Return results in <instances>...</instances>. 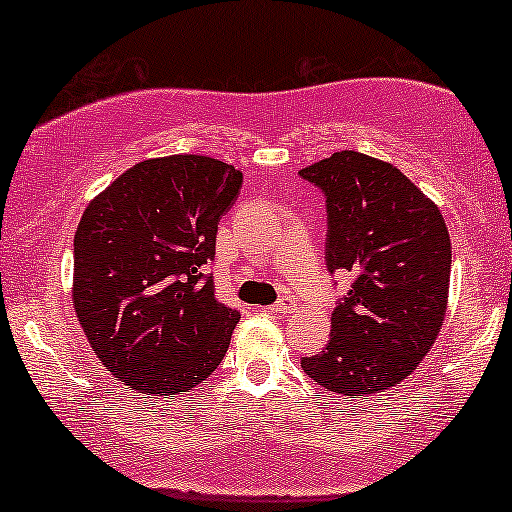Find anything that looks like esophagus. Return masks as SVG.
Masks as SVG:
<instances>
[{
	"mask_svg": "<svg viewBox=\"0 0 512 512\" xmlns=\"http://www.w3.org/2000/svg\"><path fill=\"white\" fill-rule=\"evenodd\" d=\"M293 307H295V300L291 298V295H283V298L276 300V303L269 307V310H272V312H291Z\"/></svg>",
	"mask_w": 512,
	"mask_h": 512,
	"instance_id": "esophagus-1",
	"label": "esophagus"
}]
</instances>
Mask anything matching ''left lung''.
Instances as JSON below:
<instances>
[{
  "instance_id": "8db88e82",
  "label": "left lung",
  "mask_w": 512,
  "mask_h": 512,
  "mask_svg": "<svg viewBox=\"0 0 512 512\" xmlns=\"http://www.w3.org/2000/svg\"><path fill=\"white\" fill-rule=\"evenodd\" d=\"M326 197V267L350 279L331 338L305 374L343 396L403 381L439 336L451 281V238L439 207L389 162L334 152L300 171Z\"/></svg>"
}]
</instances>
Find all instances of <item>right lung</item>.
<instances>
[{"label":"right lung","mask_w":512,"mask_h":512,"mask_svg":"<svg viewBox=\"0 0 512 512\" xmlns=\"http://www.w3.org/2000/svg\"><path fill=\"white\" fill-rule=\"evenodd\" d=\"M240 186L231 164L171 155L131 166L85 207L73 307L90 348L128 389L176 396L219 367L240 312L214 298L205 264Z\"/></svg>","instance_id":"1"}]
</instances>
